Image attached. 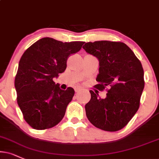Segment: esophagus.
<instances>
[{"instance_id":"obj_1","label":"esophagus","mask_w":159,"mask_h":159,"mask_svg":"<svg viewBox=\"0 0 159 159\" xmlns=\"http://www.w3.org/2000/svg\"><path fill=\"white\" fill-rule=\"evenodd\" d=\"M80 89H81V88L79 87V86H76V87L74 88V91H75V92H78Z\"/></svg>"}]
</instances>
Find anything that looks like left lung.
<instances>
[{
	"mask_svg": "<svg viewBox=\"0 0 159 159\" xmlns=\"http://www.w3.org/2000/svg\"><path fill=\"white\" fill-rule=\"evenodd\" d=\"M99 62L96 89L107 90L106 97L90 91L91 100L85 105L90 122L97 128L114 132L126 126L136 114L144 87V70L133 51L124 43L102 40L83 46Z\"/></svg>",
	"mask_w": 159,
	"mask_h": 159,
	"instance_id": "left-lung-1",
	"label": "left lung"
}]
</instances>
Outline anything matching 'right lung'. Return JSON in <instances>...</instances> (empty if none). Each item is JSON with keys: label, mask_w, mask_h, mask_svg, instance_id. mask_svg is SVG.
Returning <instances> with one entry per match:
<instances>
[{"label": "right lung", "mask_w": 159, "mask_h": 159, "mask_svg": "<svg viewBox=\"0 0 159 159\" xmlns=\"http://www.w3.org/2000/svg\"><path fill=\"white\" fill-rule=\"evenodd\" d=\"M81 41L62 43L51 38L35 42L20 60L15 80L17 102L23 118L36 130L55 126L62 120L74 90L60 89L53 78L66 70L68 57L81 49Z\"/></svg>", "instance_id": "1"}]
</instances>
